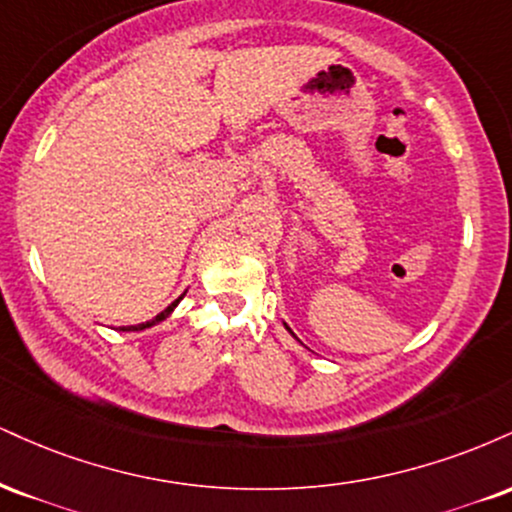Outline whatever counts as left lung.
Instances as JSON below:
<instances>
[{
  "mask_svg": "<svg viewBox=\"0 0 512 512\" xmlns=\"http://www.w3.org/2000/svg\"><path fill=\"white\" fill-rule=\"evenodd\" d=\"M286 329H288V326H286ZM288 331H291V329H288ZM291 334H293V331H291Z\"/></svg>",
  "mask_w": 512,
  "mask_h": 512,
  "instance_id": "8db88e82",
  "label": "left lung"
}]
</instances>
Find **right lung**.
Returning <instances> with one entry per match:
<instances>
[{
  "mask_svg": "<svg viewBox=\"0 0 512 512\" xmlns=\"http://www.w3.org/2000/svg\"><path fill=\"white\" fill-rule=\"evenodd\" d=\"M181 298H183V295H181ZM181 298H176L174 303H171L169 307H166L164 312H159V315H157L155 319H150V322H145V324H135V326H121V331H143V329H150V326H155V324H159V322H164V319L169 317L171 312H174V307H176L178 303H181Z\"/></svg>",
  "mask_w": 512,
  "mask_h": 512,
  "instance_id": "1",
  "label": "right lung"
}]
</instances>
